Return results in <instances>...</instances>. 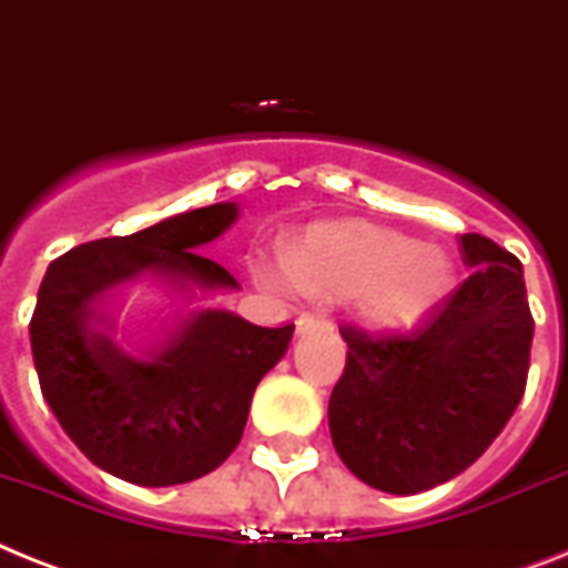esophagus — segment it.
<instances>
[{
  "label": "esophagus",
  "instance_id": "esophagus-1",
  "mask_svg": "<svg viewBox=\"0 0 568 568\" xmlns=\"http://www.w3.org/2000/svg\"><path fill=\"white\" fill-rule=\"evenodd\" d=\"M321 328H328V321L314 317V314H300L297 317V335H312V332H321Z\"/></svg>",
  "mask_w": 568,
  "mask_h": 568
}]
</instances>
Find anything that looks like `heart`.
Here are the masks:
<instances>
[{
    "label": "heart",
    "mask_w": 568,
    "mask_h": 568,
    "mask_svg": "<svg viewBox=\"0 0 568 568\" xmlns=\"http://www.w3.org/2000/svg\"><path fill=\"white\" fill-rule=\"evenodd\" d=\"M271 288L300 285L308 294H346L352 314L369 328L416 323L445 297L450 256L438 245L409 242L364 219L314 222L288 245L285 262H256Z\"/></svg>",
    "instance_id": "obj_1"
}]
</instances>
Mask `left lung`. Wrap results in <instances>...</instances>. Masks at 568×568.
<instances>
[{
    "label": "left lung",
    "instance_id": "8db88e82",
    "mask_svg": "<svg viewBox=\"0 0 568 568\" xmlns=\"http://www.w3.org/2000/svg\"><path fill=\"white\" fill-rule=\"evenodd\" d=\"M468 280L409 335L343 326L346 369L328 398L343 465L387 494H418L470 468L526 393L535 317L523 265L479 233L459 236Z\"/></svg>",
    "mask_w": 568,
    "mask_h": 568
}]
</instances>
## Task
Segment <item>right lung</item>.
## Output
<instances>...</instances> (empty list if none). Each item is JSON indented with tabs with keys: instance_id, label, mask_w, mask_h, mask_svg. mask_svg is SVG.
I'll use <instances>...</instances> for the list:
<instances>
[{
	"instance_id": "right-lung-1",
	"label": "right lung",
	"mask_w": 568,
	"mask_h": 568,
	"mask_svg": "<svg viewBox=\"0 0 568 568\" xmlns=\"http://www.w3.org/2000/svg\"><path fill=\"white\" fill-rule=\"evenodd\" d=\"M240 219V204L179 213L130 236L71 247L42 276L31 317L33 366L51 413L100 470L144 488L193 483L240 445L262 375L280 364L294 323L265 328L227 308L181 314L164 343L132 355L114 341L118 288L159 276L190 306L236 292L199 254Z\"/></svg>"
}]
</instances>
